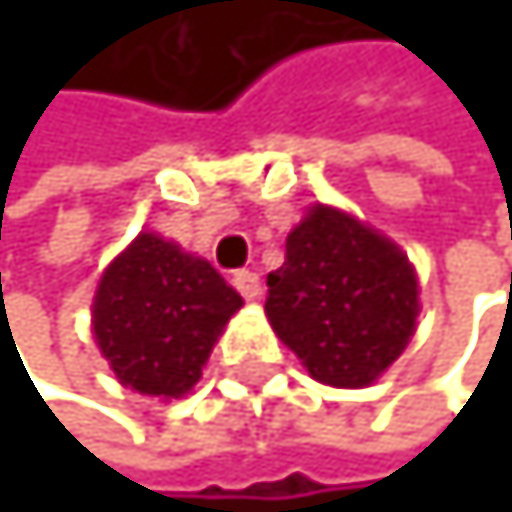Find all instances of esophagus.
<instances>
[{"label": "esophagus", "mask_w": 512, "mask_h": 512, "mask_svg": "<svg viewBox=\"0 0 512 512\" xmlns=\"http://www.w3.org/2000/svg\"><path fill=\"white\" fill-rule=\"evenodd\" d=\"M234 288L240 291V295H243L246 301H253V298H259V295H262L259 275H256V272H250V269H240V272H234Z\"/></svg>", "instance_id": "1"}]
</instances>
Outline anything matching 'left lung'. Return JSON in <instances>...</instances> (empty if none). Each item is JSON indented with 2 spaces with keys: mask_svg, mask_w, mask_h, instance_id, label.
<instances>
[{
  "mask_svg": "<svg viewBox=\"0 0 512 512\" xmlns=\"http://www.w3.org/2000/svg\"><path fill=\"white\" fill-rule=\"evenodd\" d=\"M266 314L311 378L365 388L407 349L420 285L397 243L346 211L314 205L266 278Z\"/></svg>",
  "mask_w": 512,
  "mask_h": 512,
  "instance_id": "obj_1",
  "label": "left lung"
}]
</instances>
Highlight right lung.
Segmentation results:
<instances>
[{"mask_svg": "<svg viewBox=\"0 0 512 512\" xmlns=\"http://www.w3.org/2000/svg\"><path fill=\"white\" fill-rule=\"evenodd\" d=\"M240 307L208 259L140 234L95 288L92 333L124 388L169 401L195 388Z\"/></svg>", "mask_w": 512, "mask_h": 512, "instance_id": "add662e5", "label": "right lung"}]
</instances>
